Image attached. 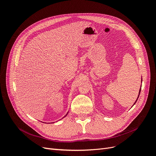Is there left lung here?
I'll return each mask as SVG.
<instances>
[{"label":"left lung","instance_id":"obj_1","mask_svg":"<svg viewBox=\"0 0 156 156\" xmlns=\"http://www.w3.org/2000/svg\"><path fill=\"white\" fill-rule=\"evenodd\" d=\"M142 81H143V79L142 78H141V83H142ZM141 86H142V85H141ZM141 86H140V90H139V95H138V97H137V99H136V100L135 101V102L134 103V104L133 105V106L135 105V103L136 102V101H137V100H138V98H139V94H140V90H141Z\"/></svg>","mask_w":156,"mask_h":156}]
</instances>
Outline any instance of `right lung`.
Wrapping results in <instances>:
<instances>
[{"label":"right lung","mask_w":156,"mask_h":156,"mask_svg":"<svg viewBox=\"0 0 156 156\" xmlns=\"http://www.w3.org/2000/svg\"><path fill=\"white\" fill-rule=\"evenodd\" d=\"M68 113H67V114H66V115L64 116V117H66V116L68 115ZM64 117H63V118H62V119H64Z\"/></svg>","instance_id":"add662e5"}]
</instances>
